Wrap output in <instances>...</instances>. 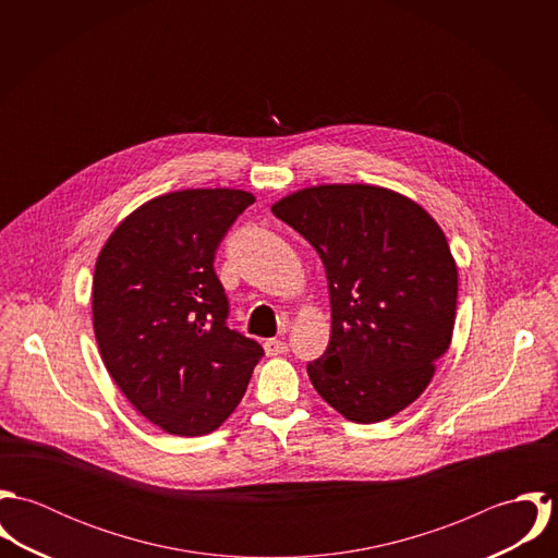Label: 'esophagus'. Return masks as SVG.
I'll return each instance as SVG.
<instances>
[{
    "mask_svg": "<svg viewBox=\"0 0 558 558\" xmlns=\"http://www.w3.org/2000/svg\"><path fill=\"white\" fill-rule=\"evenodd\" d=\"M264 350H266V356H279V354L288 352V343L279 341V339H266Z\"/></svg>",
    "mask_w": 558,
    "mask_h": 558,
    "instance_id": "34e87169",
    "label": "esophagus"
}]
</instances>
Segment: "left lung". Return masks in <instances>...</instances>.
<instances>
[{"label":"left lung","instance_id":"8db88e82","mask_svg":"<svg viewBox=\"0 0 558 558\" xmlns=\"http://www.w3.org/2000/svg\"><path fill=\"white\" fill-rule=\"evenodd\" d=\"M324 262L330 339L307 365L319 398L354 423L396 416L434 378L458 307V264L436 219L376 184H318L272 204Z\"/></svg>","mask_w":558,"mask_h":558}]
</instances>
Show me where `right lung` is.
I'll use <instances>...</instances> for the list:
<instances>
[{
    "label": "right lung",
    "instance_id": "1",
    "mask_svg": "<svg viewBox=\"0 0 558 558\" xmlns=\"http://www.w3.org/2000/svg\"><path fill=\"white\" fill-rule=\"evenodd\" d=\"M242 189H184L135 208L102 244L92 281L100 359L135 410L173 436L226 423L264 350L226 326L213 262L240 213Z\"/></svg>",
    "mask_w": 558,
    "mask_h": 558
}]
</instances>
